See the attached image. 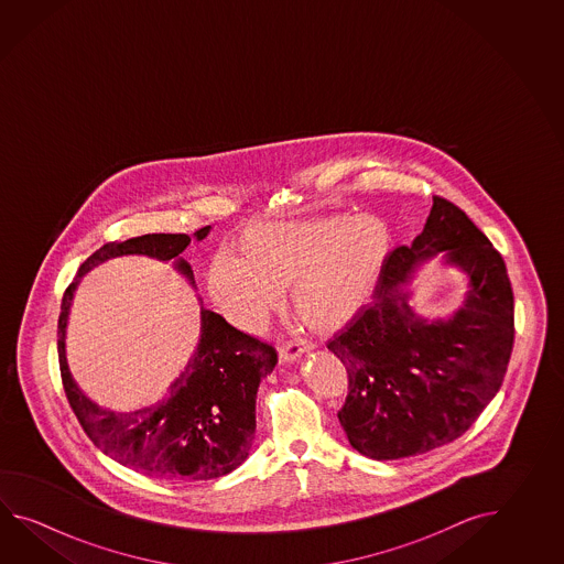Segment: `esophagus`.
Returning a JSON list of instances; mask_svg holds the SVG:
<instances>
[{
  "mask_svg": "<svg viewBox=\"0 0 564 564\" xmlns=\"http://www.w3.org/2000/svg\"><path fill=\"white\" fill-rule=\"evenodd\" d=\"M308 350H312V343L308 340H290L286 345L278 348V357H280V362H294Z\"/></svg>",
  "mask_w": 564,
  "mask_h": 564,
  "instance_id": "obj_1",
  "label": "esophagus"
}]
</instances>
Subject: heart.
<instances>
[{
    "label": "heart",
    "instance_id": "heart-1",
    "mask_svg": "<svg viewBox=\"0 0 564 564\" xmlns=\"http://www.w3.org/2000/svg\"><path fill=\"white\" fill-rule=\"evenodd\" d=\"M391 248L387 224L367 214L258 224L207 265L205 288L229 324L258 333L290 286L300 321L330 335L371 304Z\"/></svg>",
    "mask_w": 564,
    "mask_h": 564
}]
</instances>
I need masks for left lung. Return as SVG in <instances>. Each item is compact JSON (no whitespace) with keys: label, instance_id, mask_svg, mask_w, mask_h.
Wrapping results in <instances>:
<instances>
[{"label":"left lung","instance_id":"obj_1","mask_svg":"<svg viewBox=\"0 0 564 564\" xmlns=\"http://www.w3.org/2000/svg\"><path fill=\"white\" fill-rule=\"evenodd\" d=\"M437 252L469 282L463 306L427 319L412 306V278ZM514 343V294L502 256L459 207L433 197L411 246L389 256L371 306L328 340L347 367L338 421L371 459L420 456L468 432L498 393Z\"/></svg>","mask_w":564,"mask_h":564}]
</instances>
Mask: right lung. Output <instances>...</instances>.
Here are the masks:
<instances>
[{"mask_svg": "<svg viewBox=\"0 0 564 564\" xmlns=\"http://www.w3.org/2000/svg\"><path fill=\"white\" fill-rule=\"evenodd\" d=\"M212 226L185 234H147L105 243L78 268L66 288L58 318L62 383L74 415L93 444L124 468L163 481L216 479L241 466L256 433V395L262 379L274 371L278 355L270 345L243 335L199 300V340L167 397L153 405L108 409L74 381L66 359V328L80 280L96 265L122 256H147L173 268L195 288L189 262L181 252L202 241Z\"/></svg>", "mask_w": 564, "mask_h": 564, "instance_id": "1", "label": "right lung"}]
</instances>
